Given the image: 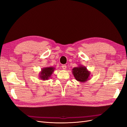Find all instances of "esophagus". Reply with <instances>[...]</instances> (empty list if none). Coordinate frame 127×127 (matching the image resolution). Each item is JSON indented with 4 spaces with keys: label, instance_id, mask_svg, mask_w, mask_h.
<instances>
[{
    "label": "esophagus",
    "instance_id": "34e87169",
    "mask_svg": "<svg viewBox=\"0 0 127 127\" xmlns=\"http://www.w3.org/2000/svg\"><path fill=\"white\" fill-rule=\"evenodd\" d=\"M62 68L64 70H66V68H67L66 65H64V64L63 65V66H62Z\"/></svg>",
    "mask_w": 127,
    "mask_h": 127
}]
</instances>
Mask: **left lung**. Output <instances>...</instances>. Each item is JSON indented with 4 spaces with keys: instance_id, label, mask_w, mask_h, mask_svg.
<instances>
[{
    "instance_id": "left-lung-1",
    "label": "left lung",
    "mask_w": 127,
    "mask_h": 127,
    "mask_svg": "<svg viewBox=\"0 0 127 127\" xmlns=\"http://www.w3.org/2000/svg\"><path fill=\"white\" fill-rule=\"evenodd\" d=\"M72 73L76 80L80 83H85L88 80L91 74L87 68L82 64L72 69Z\"/></svg>"
}]
</instances>
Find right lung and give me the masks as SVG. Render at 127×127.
Instances as JSON below:
<instances>
[{"label": "right lung", "instance_id": "1", "mask_svg": "<svg viewBox=\"0 0 127 127\" xmlns=\"http://www.w3.org/2000/svg\"><path fill=\"white\" fill-rule=\"evenodd\" d=\"M55 68L53 67H44L41 69V71L39 72V77L41 80H48L51 76L53 72L55 70Z\"/></svg>", "mask_w": 127, "mask_h": 127}]
</instances>
